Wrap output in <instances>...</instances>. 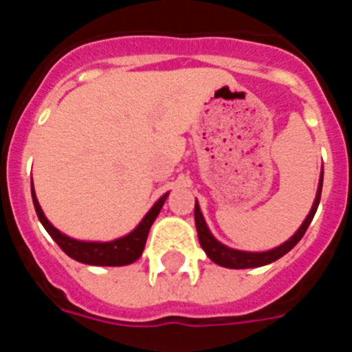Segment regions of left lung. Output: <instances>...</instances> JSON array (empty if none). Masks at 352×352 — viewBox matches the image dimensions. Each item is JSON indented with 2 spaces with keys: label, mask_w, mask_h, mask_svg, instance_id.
Masks as SVG:
<instances>
[{
  "label": "left lung",
  "mask_w": 352,
  "mask_h": 352,
  "mask_svg": "<svg viewBox=\"0 0 352 352\" xmlns=\"http://www.w3.org/2000/svg\"><path fill=\"white\" fill-rule=\"evenodd\" d=\"M321 190H322V174L321 182H319V190H317V197L314 201V206L310 210L309 217L305 219V222L301 223V227L296 231V234L292 236L289 241H285L280 247L273 248L270 252H261V254H250V252H239L232 250V248L223 247L222 243H219L217 239L211 236V232L208 231L206 222H204L201 210H199V204H195V227H197V236L199 243L204 248V252L208 254L213 263L220 264V266H226V268H234V270H245V268H257V266H264V264H270L273 261L280 259L282 256H285L289 250H291L294 245L303 238V234L309 229L310 222H312L314 214H316L317 206H319V201H321Z\"/></svg>",
  "instance_id": "obj_1"
}]
</instances>
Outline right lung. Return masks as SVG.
<instances>
[{
    "mask_svg": "<svg viewBox=\"0 0 352 352\" xmlns=\"http://www.w3.org/2000/svg\"><path fill=\"white\" fill-rule=\"evenodd\" d=\"M31 195H33V204H35L38 220L47 229V232L52 236L56 243L60 245L61 250L67 256H70L72 259H76L84 264H93V266H125V264L138 261L141 257L142 250H144L149 229L153 226L155 219L160 213L162 206H164V201L167 197L166 194L164 197L158 199V203L148 211V214L142 219L138 229L130 232L129 236H125V238L114 239V241H109V243H88V241H77V239L68 238V236L61 234L56 227L51 226V222L42 213V208H40L38 201H36L33 185H31Z\"/></svg>",
    "mask_w": 352,
    "mask_h": 352,
    "instance_id": "obj_1",
    "label": "right lung"
}]
</instances>
